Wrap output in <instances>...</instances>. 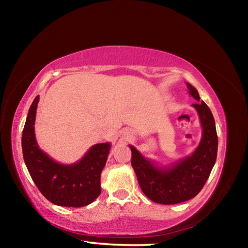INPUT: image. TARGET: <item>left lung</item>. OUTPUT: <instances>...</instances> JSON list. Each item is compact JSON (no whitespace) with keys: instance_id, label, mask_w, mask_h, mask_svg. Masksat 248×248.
<instances>
[{"instance_id":"left-lung-1","label":"left lung","mask_w":248,"mask_h":248,"mask_svg":"<svg viewBox=\"0 0 248 248\" xmlns=\"http://www.w3.org/2000/svg\"><path fill=\"white\" fill-rule=\"evenodd\" d=\"M189 94L197 103L192 104L198 112L202 138L190 156L174 163L169 167H158L146 159L134 146L131 165L138 183L150 200L161 204L180 203L194 198L202 189L215 166L217 153V134L212 112L200 97L197 90L186 83Z\"/></svg>"}]
</instances>
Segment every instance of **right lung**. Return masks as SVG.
I'll use <instances>...</instances> for the list:
<instances>
[{"mask_svg":"<svg viewBox=\"0 0 248 248\" xmlns=\"http://www.w3.org/2000/svg\"><path fill=\"white\" fill-rule=\"evenodd\" d=\"M36 96L25 123L22 148L25 164L33 183L50 202L62 207L79 208L93 202L100 194V174L106 164L110 143L92 146L75 164L64 165L39 149L35 137Z\"/></svg>","mask_w":248,"mask_h":248,"instance_id":"add662e5","label":"right lung"}]
</instances>
